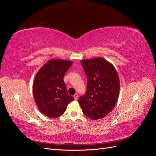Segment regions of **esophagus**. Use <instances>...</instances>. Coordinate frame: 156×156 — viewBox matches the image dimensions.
Masks as SVG:
<instances>
[{
    "mask_svg": "<svg viewBox=\"0 0 156 156\" xmlns=\"http://www.w3.org/2000/svg\"><path fill=\"white\" fill-rule=\"evenodd\" d=\"M73 97H74V98H75V100H77V99H78V94H75V95L73 96Z\"/></svg>",
    "mask_w": 156,
    "mask_h": 156,
    "instance_id": "34e87169",
    "label": "esophagus"
}]
</instances>
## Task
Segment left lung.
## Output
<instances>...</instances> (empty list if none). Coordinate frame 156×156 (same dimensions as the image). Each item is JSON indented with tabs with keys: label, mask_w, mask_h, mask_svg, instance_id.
I'll return each instance as SVG.
<instances>
[{
	"label": "left lung",
	"mask_w": 156,
	"mask_h": 156,
	"mask_svg": "<svg viewBox=\"0 0 156 156\" xmlns=\"http://www.w3.org/2000/svg\"><path fill=\"white\" fill-rule=\"evenodd\" d=\"M81 63L87 76L85 95L78 101L84 115L96 120L107 116L119 98L120 80L115 68L102 57L83 59Z\"/></svg>",
	"instance_id": "1"
}]
</instances>
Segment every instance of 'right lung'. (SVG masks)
<instances>
[{
    "instance_id": "obj_1",
    "label": "right lung",
    "mask_w": 156,
    "mask_h": 156,
    "mask_svg": "<svg viewBox=\"0 0 156 156\" xmlns=\"http://www.w3.org/2000/svg\"><path fill=\"white\" fill-rule=\"evenodd\" d=\"M73 62L51 59L36 73L33 83V96L41 112L49 118L64 114L74 98L68 94L63 77Z\"/></svg>"
}]
</instances>
